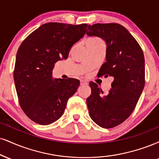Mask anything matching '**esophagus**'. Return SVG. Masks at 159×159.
Returning a JSON list of instances; mask_svg holds the SVG:
<instances>
[{
	"label": "esophagus",
	"instance_id": "obj_1",
	"mask_svg": "<svg viewBox=\"0 0 159 159\" xmlns=\"http://www.w3.org/2000/svg\"><path fill=\"white\" fill-rule=\"evenodd\" d=\"M88 83L85 80H81V85H87Z\"/></svg>",
	"mask_w": 159,
	"mask_h": 159
}]
</instances>
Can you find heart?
<instances>
[{
	"instance_id": "obj_1",
	"label": "heart",
	"mask_w": 159,
	"mask_h": 159,
	"mask_svg": "<svg viewBox=\"0 0 159 159\" xmlns=\"http://www.w3.org/2000/svg\"><path fill=\"white\" fill-rule=\"evenodd\" d=\"M100 41L101 40L97 38H88L87 41H86V44H88V43H95V42H98Z\"/></svg>"
}]
</instances>
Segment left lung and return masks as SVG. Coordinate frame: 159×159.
Returning a JSON list of instances; mask_svg holds the SVG:
<instances>
[{
    "label": "left lung",
    "mask_w": 159,
    "mask_h": 159,
    "mask_svg": "<svg viewBox=\"0 0 159 159\" xmlns=\"http://www.w3.org/2000/svg\"><path fill=\"white\" fill-rule=\"evenodd\" d=\"M89 36H98L107 43L106 60L99 77L114 78L105 96L97 84L89 82L91 95L87 99L90 118L98 126L109 129L129 118L145 84L144 56L140 45L128 30L116 23L89 25Z\"/></svg>",
    "instance_id": "8db88e82"
}]
</instances>
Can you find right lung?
<instances>
[{"label":"right lung","mask_w":159,"mask_h":159,"mask_svg":"<svg viewBox=\"0 0 159 159\" xmlns=\"http://www.w3.org/2000/svg\"><path fill=\"white\" fill-rule=\"evenodd\" d=\"M88 25L52 22L24 39L18 49L14 81L20 106L32 121L48 125L61 117L80 81L52 79L55 64L68 58L70 49L84 37Z\"/></svg>","instance_id":"add662e5"}]
</instances>
